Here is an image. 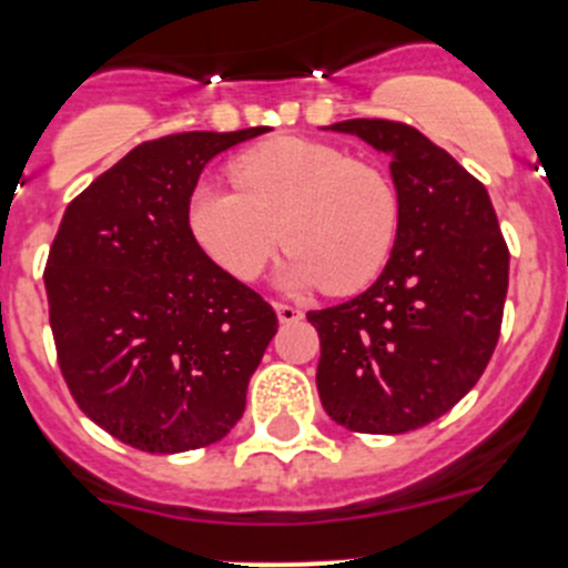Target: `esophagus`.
<instances>
[{
    "label": "esophagus",
    "instance_id": "1",
    "mask_svg": "<svg viewBox=\"0 0 568 568\" xmlns=\"http://www.w3.org/2000/svg\"><path fill=\"white\" fill-rule=\"evenodd\" d=\"M274 311H277L280 324H294V321H300L302 316H305V313H302L300 307L283 305V302H274Z\"/></svg>",
    "mask_w": 568,
    "mask_h": 568
}]
</instances>
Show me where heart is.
<instances>
[{
  "label": "heart",
  "instance_id": "heart-1",
  "mask_svg": "<svg viewBox=\"0 0 568 568\" xmlns=\"http://www.w3.org/2000/svg\"><path fill=\"white\" fill-rule=\"evenodd\" d=\"M236 189L200 183L189 231L231 277H261L280 244L283 283L352 294L385 268L398 233V194L385 170L326 142L285 136L231 164Z\"/></svg>",
  "mask_w": 568,
  "mask_h": 568
}]
</instances>
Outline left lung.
Masks as SVG:
<instances>
[{"mask_svg":"<svg viewBox=\"0 0 568 568\" xmlns=\"http://www.w3.org/2000/svg\"><path fill=\"white\" fill-rule=\"evenodd\" d=\"M390 156L398 233L368 291L311 311L326 415L348 432L404 434L443 417L489 365L508 291V247L484 183L395 120H343Z\"/></svg>","mask_w":568,"mask_h":568,"instance_id":"1","label":"left lung"}]
</instances>
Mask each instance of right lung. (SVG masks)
<instances>
[{
    "label": "right lung",
    "instance_id": "add662e5",
    "mask_svg": "<svg viewBox=\"0 0 568 568\" xmlns=\"http://www.w3.org/2000/svg\"><path fill=\"white\" fill-rule=\"evenodd\" d=\"M266 134L186 131L136 145L68 203L43 283L62 379L120 443L181 454L225 437L277 313L189 231L216 153Z\"/></svg>",
    "mask_w": 568,
    "mask_h": 568
}]
</instances>
